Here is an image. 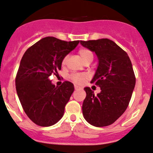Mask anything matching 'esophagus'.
<instances>
[{
    "instance_id": "esophagus-1",
    "label": "esophagus",
    "mask_w": 153,
    "mask_h": 153,
    "mask_svg": "<svg viewBox=\"0 0 153 153\" xmlns=\"http://www.w3.org/2000/svg\"><path fill=\"white\" fill-rule=\"evenodd\" d=\"M81 89V87H80V86L75 85V90H78V89Z\"/></svg>"
}]
</instances>
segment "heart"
<instances>
[{
    "label": "heart",
    "mask_w": 153,
    "mask_h": 153,
    "mask_svg": "<svg viewBox=\"0 0 153 153\" xmlns=\"http://www.w3.org/2000/svg\"><path fill=\"white\" fill-rule=\"evenodd\" d=\"M78 54L85 63L92 62V61L93 60V54L89 49H86V48H81L78 50ZM68 58H69L68 55H66L63 58L62 61H61V65L65 66L67 64ZM87 78L88 75L85 73H74L69 76L71 81L77 84H82Z\"/></svg>",
    "instance_id": "obj_1"
}]
</instances>
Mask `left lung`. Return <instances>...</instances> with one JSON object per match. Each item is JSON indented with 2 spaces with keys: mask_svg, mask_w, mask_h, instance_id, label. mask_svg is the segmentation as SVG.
<instances>
[{
  "mask_svg": "<svg viewBox=\"0 0 153 153\" xmlns=\"http://www.w3.org/2000/svg\"><path fill=\"white\" fill-rule=\"evenodd\" d=\"M81 44L98 56L99 64L91 84L101 90L95 95L90 88H84L83 115L93 126H109L121 116L130 101L135 85L132 63L127 53L107 38L81 41Z\"/></svg>",
  "mask_w": 153,
  "mask_h": 153,
  "instance_id": "obj_1",
  "label": "left lung"
}]
</instances>
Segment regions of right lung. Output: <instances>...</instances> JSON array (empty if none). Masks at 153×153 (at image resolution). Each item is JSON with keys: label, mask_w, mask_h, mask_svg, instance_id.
<instances>
[{"label": "right lung", "mask_w": 153, "mask_h": 153, "mask_svg": "<svg viewBox=\"0 0 153 153\" xmlns=\"http://www.w3.org/2000/svg\"><path fill=\"white\" fill-rule=\"evenodd\" d=\"M79 41H65L54 37L42 38L30 47L21 58L15 78L20 102L29 119L41 126L56 124L63 117L74 85L64 81L55 86L49 80L59 76L61 61Z\"/></svg>", "instance_id": "1"}]
</instances>
